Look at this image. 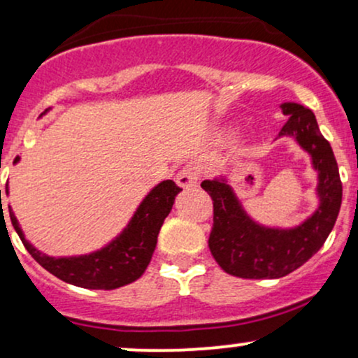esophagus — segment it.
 Wrapping results in <instances>:
<instances>
[{"label":"esophagus","mask_w":358,"mask_h":358,"mask_svg":"<svg viewBox=\"0 0 358 358\" xmlns=\"http://www.w3.org/2000/svg\"><path fill=\"white\" fill-rule=\"evenodd\" d=\"M175 180H176V185L185 188V190H188V188H195L200 180V170L196 166L187 165L178 171V175H176Z\"/></svg>","instance_id":"1"}]
</instances>
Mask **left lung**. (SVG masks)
Masks as SVG:
<instances>
[{
	"mask_svg": "<svg viewBox=\"0 0 358 358\" xmlns=\"http://www.w3.org/2000/svg\"><path fill=\"white\" fill-rule=\"evenodd\" d=\"M287 117L278 136H291L308 151L318 171L320 207L294 229L259 225L245 213L225 178L203 180L212 196L213 225L208 248L227 274L245 279H278L293 273L320 250L334 229L342 205V182L330 143L320 133L315 114L296 102H285Z\"/></svg>",
	"mask_w": 358,
	"mask_h": 358,
	"instance_id": "obj_1",
	"label": "left lung"
}]
</instances>
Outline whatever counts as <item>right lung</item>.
Wrapping results in <instances>:
<instances>
[{
	"instance_id": "obj_1",
	"label": "right lung",
	"mask_w": 358,
	"mask_h": 358,
	"mask_svg": "<svg viewBox=\"0 0 358 358\" xmlns=\"http://www.w3.org/2000/svg\"><path fill=\"white\" fill-rule=\"evenodd\" d=\"M18 156L15 163L18 162ZM182 190L173 180H165L145 196L127 227L106 248L87 256L50 257L24 239L22 227L10 208V219L31 257L53 276L69 285L87 289H116L136 281L145 273L153 256L159 229L173 207L175 196ZM8 195V183H6ZM1 199V190H0Z\"/></svg>"
}]
</instances>
